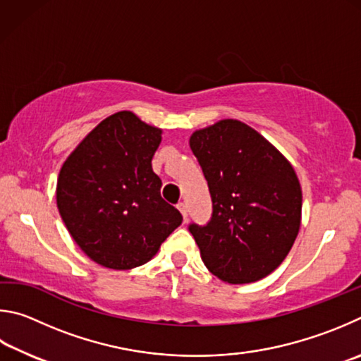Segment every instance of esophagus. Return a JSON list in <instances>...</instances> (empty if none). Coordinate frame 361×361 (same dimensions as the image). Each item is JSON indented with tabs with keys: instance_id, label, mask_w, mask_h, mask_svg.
Returning <instances> with one entry per match:
<instances>
[{
	"instance_id": "obj_1",
	"label": "esophagus",
	"mask_w": 361,
	"mask_h": 361,
	"mask_svg": "<svg viewBox=\"0 0 361 361\" xmlns=\"http://www.w3.org/2000/svg\"><path fill=\"white\" fill-rule=\"evenodd\" d=\"M177 209L180 211L182 217H184V222H187V219H188V209H187V204H185V203H179V204H177Z\"/></svg>"
}]
</instances>
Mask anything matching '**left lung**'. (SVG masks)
<instances>
[{"instance_id": "obj_1", "label": "left lung", "mask_w": 361, "mask_h": 361, "mask_svg": "<svg viewBox=\"0 0 361 361\" xmlns=\"http://www.w3.org/2000/svg\"><path fill=\"white\" fill-rule=\"evenodd\" d=\"M209 185L212 217L188 230L206 268L228 283L257 282L298 236L302 195L292 164L260 133L225 118L190 136Z\"/></svg>"}]
</instances>
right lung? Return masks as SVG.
Listing matches in <instances>:
<instances>
[{
  "label": "right lung",
  "mask_w": 361,
  "mask_h": 361,
  "mask_svg": "<svg viewBox=\"0 0 361 361\" xmlns=\"http://www.w3.org/2000/svg\"><path fill=\"white\" fill-rule=\"evenodd\" d=\"M160 142V128L120 111L94 126L63 163L59 212L75 244L101 267H141L182 224L152 169Z\"/></svg>",
  "instance_id": "right-lung-1"
}]
</instances>
